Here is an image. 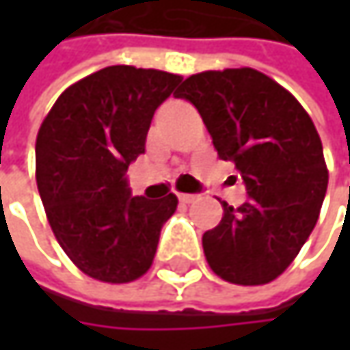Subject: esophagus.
<instances>
[{
	"label": "esophagus",
	"mask_w": 350,
	"mask_h": 350,
	"mask_svg": "<svg viewBox=\"0 0 350 350\" xmlns=\"http://www.w3.org/2000/svg\"><path fill=\"white\" fill-rule=\"evenodd\" d=\"M178 198H180V202H186V204H190V202L198 200V196H196V194H178Z\"/></svg>",
	"instance_id": "1"
}]
</instances>
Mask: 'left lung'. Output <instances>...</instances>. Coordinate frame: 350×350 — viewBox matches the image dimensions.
Returning <instances> with one entry per match:
<instances>
[{"mask_svg":"<svg viewBox=\"0 0 350 350\" xmlns=\"http://www.w3.org/2000/svg\"><path fill=\"white\" fill-rule=\"evenodd\" d=\"M176 97L198 109L219 158L235 162L247 188L243 204L223 202L221 223L202 235L211 269L239 286L275 280L310 237L328 186L310 115L253 68L192 75Z\"/></svg>","mask_w":350,"mask_h":350,"instance_id":"obj_1","label":"left lung"}]
</instances>
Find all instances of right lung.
I'll return each mask as SVG.
<instances>
[{
	"mask_svg": "<svg viewBox=\"0 0 350 350\" xmlns=\"http://www.w3.org/2000/svg\"><path fill=\"white\" fill-rule=\"evenodd\" d=\"M182 77L154 68L107 66L70 85L40 125L36 182L48 223L87 275L127 284L156 255L178 198L131 196L129 164L146 152L156 109Z\"/></svg>",
	"mask_w": 350,
	"mask_h": 350,
	"instance_id": "right-lung-1",
	"label": "right lung"
}]
</instances>
